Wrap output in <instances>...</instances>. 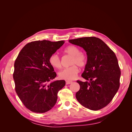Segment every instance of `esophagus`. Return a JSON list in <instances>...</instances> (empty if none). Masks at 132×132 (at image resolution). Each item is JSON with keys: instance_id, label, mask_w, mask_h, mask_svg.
Wrapping results in <instances>:
<instances>
[{"instance_id": "1", "label": "esophagus", "mask_w": 132, "mask_h": 132, "mask_svg": "<svg viewBox=\"0 0 132 132\" xmlns=\"http://www.w3.org/2000/svg\"><path fill=\"white\" fill-rule=\"evenodd\" d=\"M73 82V81H66V84H71Z\"/></svg>"}]
</instances>
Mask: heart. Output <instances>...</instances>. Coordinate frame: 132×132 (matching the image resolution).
Instances as JSON below:
<instances>
[{"mask_svg":"<svg viewBox=\"0 0 132 132\" xmlns=\"http://www.w3.org/2000/svg\"><path fill=\"white\" fill-rule=\"evenodd\" d=\"M64 52L72 56L71 59L70 64L71 66L66 68L60 71L58 75L59 78L62 79L71 80L77 77L79 70L77 65L80 67H85L87 63L86 55L80 52V50L79 48L75 46H69L64 50ZM50 64L55 68H60L61 67V61L59 55L54 53L51 55L49 58Z\"/></svg>","mask_w":132,"mask_h":132,"instance_id":"b5f03b06","label":"heart"}]
</instances>
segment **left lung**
<instances>
[{
  "label": "left lung",
  "mask_w": 132,
  "mask_h": 132,
  "mask_svg": "<svg viewBox=\"0 0 132 132\" xmlns=\"http://www.w3.org/2000/svg\"><path fill=\"white\" fill-rule=\"evenodd\" d=\"M69 42L83 48L87 56L81 74L86 81L77 80L80 89L76 98L87 109L100 110L112 100L120 85L121 70L117 58L113 51L98 38L86 37Z\"/></svg>",
  "instance_id": "8db88e82"
}]
</instances>
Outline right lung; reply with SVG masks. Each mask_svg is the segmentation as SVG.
I'll return each instance as SVG.
<instances>
[{
  "label": "right lung",
  "mask_w": 132,
  "mask_h": 132,
  "mask_svg": "<svg viewBox=\"0 0 132 132\" xmlns=\"http://www.w3.org/2000/svg\"><path fill=\"white\" fill-rule=\"evenodd\" d=\"M64 43L43 40L30 42L22 48L14 63L15 91L24 106L35 113H45L53 108L57 94L65 85L64 80L52 81L56 77L49 62Z\"/></svg>",
  "instance_id": "obj_1"
}]
</instances>
